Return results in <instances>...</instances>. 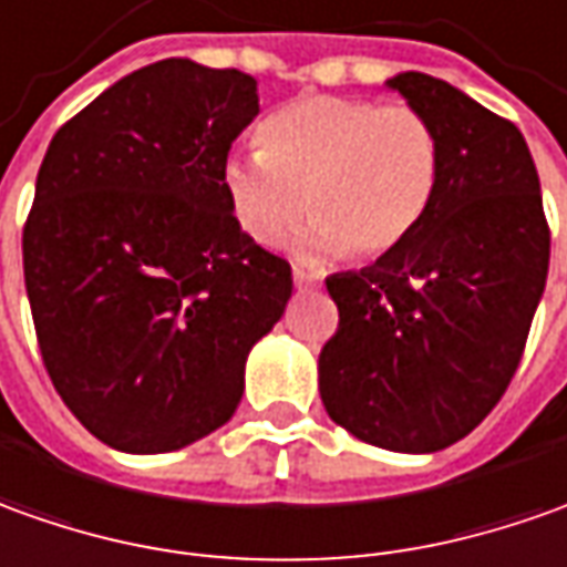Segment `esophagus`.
Here are the masks:
<instances>
[{"label":"esophagus","instance_id":"34e87169","mask_svg":"<svg viewBox=\"0 0 567 567\" xmlns=\"http://www.w3.org/2000/svg\"><path fill=\"white\" fill-rule=\"evenodd\" d=\"M319 285V276L316 272H307V269L295 267V288L307 291V288H316Z\"/></svg>","mask_w":567,"mask_h":567}]
</instances>
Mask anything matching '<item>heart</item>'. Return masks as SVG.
Listing matches in <instances>:
<instances>
[{
    "instance_id": "1",
    "label": "heart",
    "mask_w": 567,
    "mask_h": 567,
    "mask_svg": "<svg viewBox=\"0 0 567 567\" xmlns=\"http://www.w3.org/2000/svg\"><path fill=\"white\" fill-rule=\"evenodd\" d=\"M441 167V136L419 107L307 95L260 123L257 152L233 154L223 183L260 245H276L307 202L300 248L379 260L422 226Z\"/></svg>"
}]
</instances>
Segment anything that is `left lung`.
I'll list each match as a JSON object with an SVG mask.
<instances>
[{
	"instance_id": "obj_1",
	"label": "left lung",
	"mask_w": 567,
	"mask_h": 567,
	"mask_svg": "<svg viewBox=\"0 0 567 567\" xmlns=\"http://www.w3.org/2000/svg\"><path fill=\"white\" fill-rule=\"evenodd\" d=\"M441 136L431 210L400 248L326 279V413L353 437L434 453L475 431L525 353L549 269L540 179L518 126L429 73L388 80Z\"/></svg>"
}]
</instances>
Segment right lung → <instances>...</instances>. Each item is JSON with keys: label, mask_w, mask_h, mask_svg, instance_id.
<instances>
[{"label": "right lung", "mask_w": 567, "mask_h": 567, "mask_svg": "<svg viewBox=\"0 0 567 567\" xmlns=\"http://www.w3.org/2000/svg\"><path fill=\"white\" fill-rule=\"evenodd\" d=\"M257 80L167 58L117 80L52 138L24 223L42 365L83 429L171 453L233 419L245 360L291 267L241 233L223 183Z\"/></svg>", "instance_id": "obj_1"}]
</instances>
